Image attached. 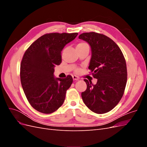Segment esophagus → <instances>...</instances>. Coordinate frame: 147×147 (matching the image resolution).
Wrapping results in <instances>:
<instances>
[{"label":"esophagus","instance_id":"1","mask_svg":"<svg viewBox=\"0 0 147 147\" xmlns=\"http://www.w3.org/2000/svg\"><path fill=\"white\" fill-rule=\"evenodd\" d=\"M72 78L74 79V80H78L80 79V78L78 76H77V75H73Z\"/></svg>","mask_w":147,"mask_h":147}]
</instances>
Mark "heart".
Wrapping results in <instances>:
<instances>
[{
  "mask_svg": "<svg viewBox=\"0 0 147 147\" xmlns=\"http://www.w3.org/2000/svg\"><path fill=\"white\" fill-rule=\"evenodd\" d=\"M85 45H88V44H86V43H84V42H82V43H79L78 45H77V47H83V46H85ZM79 70L78 69H77L76 71L77 72H78Z\"/></svg>",
  "mask_w": 147,
  "mask_h": 147,
  "instance_id": "1",
  "label": "heart"
}]
</instances>
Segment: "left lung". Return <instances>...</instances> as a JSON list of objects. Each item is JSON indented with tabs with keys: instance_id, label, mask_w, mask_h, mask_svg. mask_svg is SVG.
Here are the masks:
<instances>
[{
	"instance_id": "obj_1",
	"label": "left lung",
	"mask_w": 147,
	"mask_h": 147,
	"mask_svg": "<svg viewBox=\"0 0 147 147\" xmlns=\"http://www.w3.org/2000/svg\"><path fill=\"white\" fill-rule=\"evenodd\" d=\"M78 38L90 44L92 55L88 68L97 79L96 84L84 80L87 88L82 92V99L93 112H109L118 104L125 90L126 60L116 43L104 34L86 32Z\"/></svg>"
}]
</instances>
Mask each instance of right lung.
Wrapping results in <instances>:
<instances>
[{"mask_svg":"<svg viewBox=\"0 0 147 147\" xmlns=\"http://www.w3.org/2000/svg\"><path fill=\"white\" fill-rule=\"evenodd\" d=\"M78 33H50L36 40L24 53L20 79L26 98L38 112L50 114L64 103L66 91L73 82L71 75L55 78L54 67L62 61L61 51Z\"/></svg>","mask_w":147,"mask_h":147,"instance_id":"right-lung-1","label":"right lung"}]
</instances>
